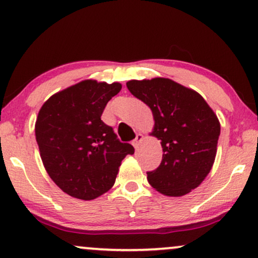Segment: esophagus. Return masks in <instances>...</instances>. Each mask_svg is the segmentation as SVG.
<instances>
[{
	"label": "esophagus",
	"mask_w": 258,
	"mask_h": 258,
	"mask_svg": "<svg viewBox=\"0 0 258 258\" xmlns=\"http://www.w3.org/2000/svg\"><path fill=\"white\" fill-rule=\"evenodd\" d=\"M142 141H143V134H141V133L136 134L135 140H134V141H133V146L135 147V149L139 148V147H140V143H141Z\"/></svg>",
	"instance_id": "34e87169"
}]
</instances>
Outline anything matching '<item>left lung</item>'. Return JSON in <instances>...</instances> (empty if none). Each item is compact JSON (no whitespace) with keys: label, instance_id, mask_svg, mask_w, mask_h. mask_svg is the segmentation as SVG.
Listing matches in <instances>:
<instances>
[{"label":"left lung","instance_id":"left-lung-1","mask_svg":"<svg viewBox=\"0 0 258 258\" xmlns=\"http://www.w3.org/2000/svg\"><path fill=\"white\" fill-rule=\"evenodd\" d=\"M126 88L149 106L150 135L161 141L162 161L147 173L148 182L168 197H181L204 181L212 168L220 135L218 117L195 90L168 78L130 80Z\"/></svg>","mask_w":258,"mask_h":258}]
</instances>
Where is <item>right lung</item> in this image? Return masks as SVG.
<instances>
[{
	"mask_svg": "<svg viewBox=\"0 0 258 258\" xmlns=\"http://www.w3.org/2000/svg\"><path fill=\"white\" fill-rule=\"evenodd\" d=\"M119 83L86 79L54 93L35 122L40 156L49 178L73 198L92 200L115 183L118 168L134 147L117 139L100 119L121 91Z\"/></svg>",
	"mask_w": 258,
	"mask_h": 258,
	"instance_id": "add662e5",
	"label": "right lung"
}]
</instances>
